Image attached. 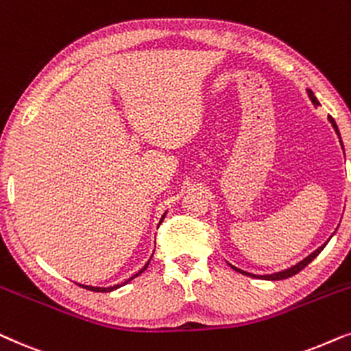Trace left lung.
<instances>
[{
	"instance_id": "1",
	"label": "left lung",
	"mask_w": 351,
	"mask_h": 351,
	"mask_svg": "<svg viewBox=\"0 0 351 351\" xmlns=\"http://www.w3.org/2000/svg\"><path fill=\"white\" fill-rule=\"evenodd\" d=\"M308 96H310V99L313 101V104H315V106H319V101L316 99V96L313 95V91L308 90ZM329 121H330V123H332V127L335 128V132H337V134H339L337 123H335V120L332 119V117H329ZM339 136H340V134H339ZM326 244H328V242H326ZM326 244H324V245H321L319 249H316L315 252H313L311 255H308L305 260H302V261H300V263H297L295 266H292V268L284 269V271H279V273H274V274H263V276H255V274L245 273V271H242V269H239V268H236V266H232V265H231V268H232V269H236V271H239V273H242V274H245V276H254V278H258V279H268V281H279V279H287V278L293 276V274H297L298 271H302L303 268H305V266H306L308 263H311V261L315 260L317 255H319V252H321L322 249H324Z\"/></svg>"
}]
</instances>
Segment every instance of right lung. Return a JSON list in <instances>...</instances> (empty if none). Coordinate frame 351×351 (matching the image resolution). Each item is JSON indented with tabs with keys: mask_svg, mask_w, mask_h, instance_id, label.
Instances as JSON below:
<instances>
[{
	"mask_svg": "<svg viewBox=\"0 0 351 351\" xmlns=\"http://www.w3.org/2000/svg\"><path fill=\"white\" fill-rule=\"evenodd\" d=\"M163 217H165V215H163ZM163 217H162V219H163ZM162 219H160V223H162ZM147 265H149V261H147V263H146V266H144V268H143L141 271H139V273L134 274L133 278L127 279V281H125V282H121V284H117V286H114V287H91V286H82V287H85V289H88V291H93V292H110V291H115V289H119L120 286H125V284L132 281V279H134V278H136V276H139V274H141L143 271L147 268Z\"/></svg>",
	"mask_w": 351,
	"mask_h": 351,
	"instance_id": "obj_1",
	"label": "right lung"
}]
</instances>
